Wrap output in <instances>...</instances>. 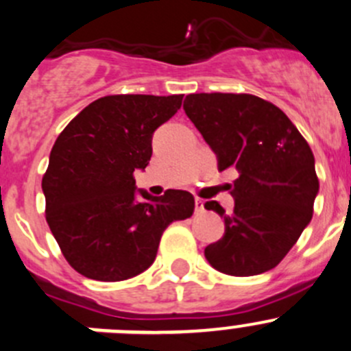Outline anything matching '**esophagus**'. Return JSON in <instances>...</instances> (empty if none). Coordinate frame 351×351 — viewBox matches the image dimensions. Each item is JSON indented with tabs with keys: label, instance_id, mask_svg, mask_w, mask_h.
I'll return each mask as SVG.
<instances>
[{
	"label": "esophagus",
	"instance_id": "esophagus-1",
	"mask_svg": "<svg viewBox=\"0 0 351 351\" xmlns=\"http://www.w3.org/2000/svg\"><path fill=\"white\" fill-rule=\"evenodd\" d=\"M195 213L197 214L204 213V200L202 199H195Z\"/></svg>",
	"mask_w": 351,
	"mask_h": 351
}]
</instances>
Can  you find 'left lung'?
Listing matches in <instances>:
<instances>
[{
  "instance_id": "obj_1",
  "label": "left lung",
  "mask_w": 351,
  "mask_h": 351,
  "mask_svg": "<svg viewBox=\"0 0 351 351\" xmlns=\"http://www.w3.org/2000/svg\"><path fill=\"white\" fill-rule=\"evenodd\" d=\"M183 110L217 156V169L238 171L233 213L216 200L204 206L224 219L223 238L207 245L206 258L230 276L273 269L314 213L319 180L307 141L280 108L252 94H190Z\"/></svg>"
}]
</instances>
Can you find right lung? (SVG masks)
<instances>
[{
    "instance_id": "1",
    "label": "right lung",
    "mask_w": 351,
    "mask_h": 351,
    "mask_svg": "<svg viewBox=\"0 0 351 351\" xmlns=\"http://www.w3.org/2000/svg\"><path fill=\"white\" fill-rule=\"evenodd\" d=\"M183 96L118 94L84 108L58 135L43 176L46 221L64 258L82 276L123 281L144 273L162 231L193 214L185 190L152 197L134 171L152 156V134Z\"/></svg>"
}]
</instances>
